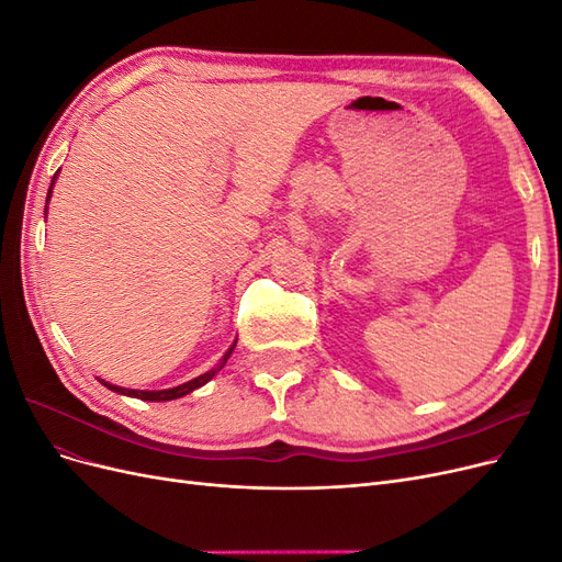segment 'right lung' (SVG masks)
I'll return each mask as SVG.
<instances>
[{"mask_svg": "<svg viewBox=\"0 0 562 562\" xmlns=\"http://www.w3.org/2000/svg\"><path fill=\"white\" fill-rule=\"evenodd\" d=\"M56 178H58V173L54 176V180H50V187H48V194H46V211H48V199H50V192H54ZM234 347H236V342L227 349V353L223 356V359H220V363H217L215 368H211L209 372H203V375H199V378H194V380H190V382H184V384H178V386H173V389H155V391H145V389H124V386H116V384H110V382L100 380V378H98V382L103 384V386H108L110 391H116V394H124V396H131V398H140V401H176V398H182V396H187V394H192L194 389L203 386L206 382H211V380L217 375V372L225 368V363H227V359L232 356Z\"/></svg>", "mask_w": 562, "mask_h": 562, "instance_id": "1", "label": "right lung"}]
</instances>
